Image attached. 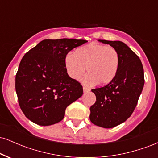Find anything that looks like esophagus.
<instances>
[{
    "mask_svg": "<svg viewBox=\"0 0 158 158\" xmlns=\"http://www.w3.org/2000/svg\"><path fill=\"white\" fill-rule=\"evenodd\" d=\"M89 91H90V89H89V88H86V87H83V92H84L85 94L88 93V92H89Z\"/></svg>",
    "mask_w": 158,
    "mask_h": 158,
    "instance_id": "1",
    "label": "esophagus"
}]
</instances>
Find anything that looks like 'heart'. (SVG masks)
<instances>
[{
    "label": "heart",
    "mask_w": 158,
    "mask_h": 158,
    "mask_svg": "<svg viewBox=\"0 0 158 158\" xmlns=\"http://www.w3.org/2000/svg\"><path fill=\"white\" fill-rule=\"evenodd\" d=\"M64 62L67 72L72 79H80L87 68L88 74L83 81L85 84L107 85L117 73L119 57L115 48L92 43L78 48L74 54H68Z\"/></svg>",
    "instance_id": "heart-1"
}]
</instances>
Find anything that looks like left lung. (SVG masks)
I'll list each match as a JSON object with an SVG mask.
<instances>
[{
    "label": "left lung",
    "mask_w": 158,
    "mask_h": 158,
    "mask_svg": "<svg viewBox=\"0 0 158 158\" xmlns=\"http://www.w3.org/2000/svg\"><path fill=\"white\" fill-rule=\"evenodd\" d=\"M118 52L119 68L109 84L91 91L96 102L90 107V120L96 126L111 128L131 115L144 86V72L139 57L120 41L98 40Z\"/></svg>",
    "instance_id": "obj_1"
}]
</instances>
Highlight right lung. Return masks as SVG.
<instances>
[{"instance_id": "obj_1", "label": "right lung", "mask_w": 158, "mask_h": 158, "mask_svg": "<svg viewBox=\"0 0 158 158\" xmlns=\"http://www.w3.org/2000/svg\"><path fill=\"white\" fill-rule=\"evenodd\" d=\"M86 40L44 39L27 52L15 77L19 103L27 119L47 126L62 120L65 110L83 94L82 86L67 73L65 58Z\"/></svg>"}]
</instances>
